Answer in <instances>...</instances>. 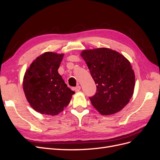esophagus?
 <instances>
[{
  "label": "esophagus",
  "instance_id": "34e87169",
  "mask_svg": "<svg viewBox=\"0 0 160 160\" xmlns=\"http://www.w3.org/2000/svg\"><path fill=\"white\" fill-rule=\"evenodd\" d=\"M75 91H77V92L81 90V87H80V86H77L76 88H75Z\"/></svg>",
  "mask_w": 160,
  "mask_h": 160
}]
</instances>
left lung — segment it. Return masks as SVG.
<instances>
[{
    "mask_svg": "<svg viewBox=\"0 0 160 160\" xmlns=\"http://www.w3.org/2000/svg\"><path fill=\"white\" fill-rule=\"evenodd\" d=\"M81 57L97 85L95 94L89 98L93 107L103 115L122 110L132 98L135 86L129 61L108 48L83 51Z\"/></svg>",
    "mask_w": 160,
    "mask_h": 160,
    "instance_id": "left-lung-1",
    "label": "left lung"
}]
</instances>
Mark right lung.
<instances>
[{"label":"right lung","mask_w":160,"mask_h":160,"mask_svg":"<svg viewBox=\"0 0 160 160\" xmlns=\"http://www.w3.org/2000/svg\"><path fill=\"white\" fill-rule=\"evenodd\" d=\"M63 54L47 52L38 57L25 72L23 89L31 107L41 114L55 115L75 93L58 72Z\"/></svg>","instance_id":"1"}]
</instances>
